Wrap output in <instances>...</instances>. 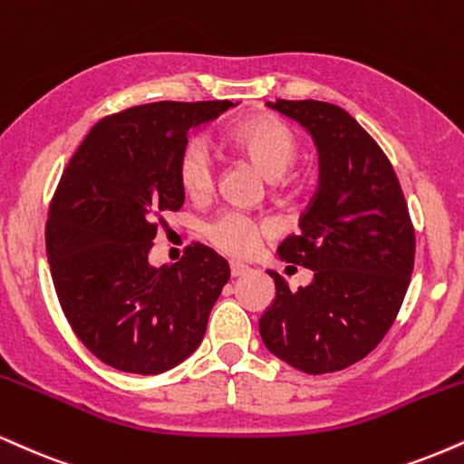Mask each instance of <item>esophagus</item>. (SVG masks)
Returning <instances> with one entry per match:
<instances>
[{
    "label": "esophagus",
    "mask_w": 464,
    "mask_h": 464,
    "mask_svg": "<svg viewBox=\"0 0 464 464\" xmlns=\"http://www.w3.org/2000/svg\"><path fill=\"white\" fill-rule=\"evenodd\" d=\"M250 272V267L246 264H237V261H231V275L233 276H246Z\"/></svg>",
    "instance_id": "obj_1"
}]
</instances>
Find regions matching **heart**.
<instances>
[{
    "instance_id": "b5f03b06",
    "label": "heart",
    "mask_w": 464,
    "mask_h": 464,
    "mask_svg": "<svg viewBox=\"0 0 464 464\" xmlns=\"http://www.w3.org/2000/svg\"><path fill=\"white\" fill-rule=\"evenodd\" d=\"M228 144L237 155L250 161L267 181H278L298 158V138L278 119H255L236 127ZM179 181L189 197H205L214 189L216 166L208 147L198 138L183 144L179 155ZM205 233L218 248L233 256L253 255L259 242L272 233L267 222L253 220L236 211H222L205 227Z\"/></svg>"
}]
</instances>
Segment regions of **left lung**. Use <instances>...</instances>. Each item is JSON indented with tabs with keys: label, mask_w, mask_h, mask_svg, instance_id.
<instances>
[{
	"label": "left lung",
	"mask_w": 464,
	"mask_h": 464,
	"mask_svg": "<svg viewBox=\"0 0 464 464\" xmlns=\"http://www.w3.org/2000/svg\"><path fill=\"white\" fill-rule=\"evenodd\" d=\"M304 127L320 158V183L300 218V233L283 239L281 261L314 270L292 292L267 270L276 295L259 334L276 359L304 373L339 372L365 359L398 315L415 264V231L387 155L339 105L267 102Z\"/></svg>",
	"instance_id": "left-lung-1"
}]
</instances>
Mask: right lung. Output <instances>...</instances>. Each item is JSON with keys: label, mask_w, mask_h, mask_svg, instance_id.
<instances>
[{"label": "right lung", "mask_w": 464, "mask_h": 464, "mask_svg": "<svg viewBox=\"0 0 464 464\" xmlns=\"http://www.w3.org/2000/svg\"><path fill=\"white\" fill-rule=\"evenodd\" d=\"M233 102H160L108 116L66 166L47 220V259L80 342L119 372L155 376L203 342L231 270L208 246L175 266L149 261L155 220L181 209L179 155L188 133Z\"/></svg>", "instance_id": "1"}]
</instances>
